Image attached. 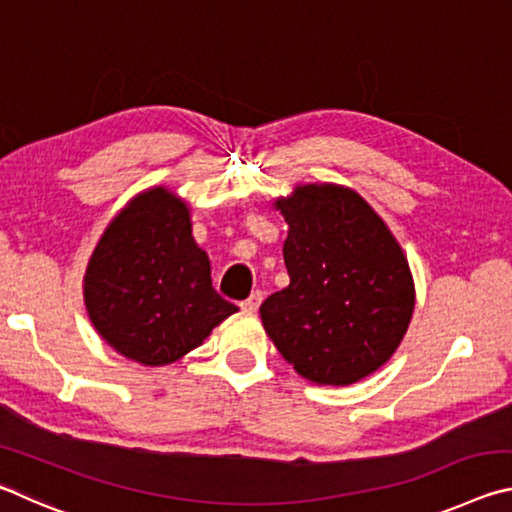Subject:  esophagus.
<instances>
[{"label":"esophagus","mask_w":512,"mask_h":512,"mask_svg":"<svg viewBox=\"0 0 512 512\" xmlns=\"http://www.w3.org/2000/svg\"><path fill=\"white\" fill-rule=\"evenodd\" d=\"M262 300H264V293L262 291H253L248 296V300L241 302V309H244V311H257L259 305H262Z\"/></svg>","instance_id":"obj_1"}]
</instances>
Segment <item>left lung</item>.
I'll return each mask as SVG.
<instances>
[{
    "label": "left lung",
    "mask_w": 512,
    "mask_h": 512,
    "mask_svg": "<svg viewBox=\"0 0 512 512\" xmlns=\"http://www.w3.org/2000/svg\"><path fill=\"white\" fill-rule=\"evenodd\" d=\"M289 223V287L259 314L298 375L348 386L393 357L409 329L415 287L404 250L354 189L298 185L273 203Z\"/></svg>",
    "instance_id": "8db88e82"
}]
</instances>
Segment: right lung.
Here are the masks:
<instances>
[{"label":"right lung","mask_w":512,"mask_h":512,"mask_svg":"<svg viewBox=\"0 0 512 512\" xmlns=\"http://www.w3.org/2000/svg\"><path fill=\"white\" fill-rule=\"evenodd\" d=\"M83 300L101 339L142 366L178 361L239 311L214 291L189 207L167 187L137 194L108 223L85 268Z\"/></svg>","instance_id":"obj_1"}]
</instances>
